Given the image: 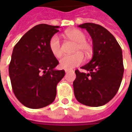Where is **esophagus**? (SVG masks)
Segmentation results:
<instances>
[{
  "mask_svg": "<svg viewBox=\"0 0 132 132\" xmlns=\"http://www.w3.org/2000/svg\"><path fill=\"white\" fill-rule=\"evenodd\" d=\"M70 71H71V70H69V69H66V70H65V72H66V73H67Z\"/></svg>",
  "mask_w": 132,
  "mask_h": 132,
  "instance_id": "esophagus-1",
  "label": "esophagus"
}]
</instances>
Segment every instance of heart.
Wrapping results in <instances>:
<instances>
[{"label": "heart", "instance_id": "b5f03b06", "mask_svg": "<svg viewBox=\"0 0 132 132\" xmlns=\"http://www.w3.org/2000/svg\"><path fill=\"white\" fill-rule=\"evenodd\" d=\"M66 35L68 37L76 43L74 48V54L64 56L61 59L59 66L61 69H71L73 67L79 66L83 63V56L79 52H82L86 57H89L93 52V48L90 44L86 42V35L80 30L72 29L67 30ZM49 47L54 56L60 58L62 55L61 42L59 36L54 35L49 40Z\"/></svg>", "mask_w": 132, "mask_h": 132}]
</instances>
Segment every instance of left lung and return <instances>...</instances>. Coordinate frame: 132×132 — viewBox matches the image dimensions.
I'll return each instance as SVG.
<instances>
[{
	"label": "left lung",
	"instance_id": "obj_1",
	"mask_svg": "<svg viewBox=\"0 0 132 132\" xmlns=\"http://www.w3.org/2000/svg\"><path fill=\"white\" fill-rule=\"evenodd\" d=\"M78 27L86 29L90 35L93 55L90 61L81 67L86 72L75 71V97L83 105L102 106L114 97L122 82V49L113 35L101 25L87 22Z\"/></svg>",
	"mask_w": 132,
	"mask_h": 132
}]
</instances>
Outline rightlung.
Instances as JSON below:
<instances>
[{
  "label": "right lung",
  "instance_id": "1",
  "mask_svg": "<svg viewBox=\"0 0 132 132\" xmlns=\"http://www.w3.org/2000/svg\"><path fill=\"white\" fill-rule=\"evenodd\" d=\"M59 27L37 24L14 46L9 76L15 97L27 108L39 109L54 102L56 86L65 75L64 70L55 69L59 61L49 47Z\"/></svg>",
  "mask_w": 132,
  "mask_h": 132
}]
</instances>
